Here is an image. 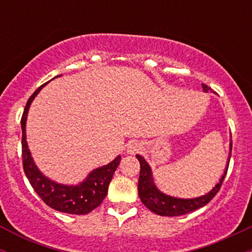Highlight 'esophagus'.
Listing matches in <instances>:
<instances>
[{"instance_id":"obj_1","label":"esophagus","mask_w":252,"mask_h":252,"mask_svg":"<svg viewBox=\"0 0 252 252\" xmlns=\"http://www.w3.org/2000/svg\"><path fill=\"white\" fill-rule=\"evenodd\" d=\"M140 149H141L140 143L131 142V143H129L128 148H126V153H128V154H135V153H138V150Z\"/></svg>"}]
</instances>
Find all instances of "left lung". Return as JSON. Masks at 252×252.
<instances>
[{"instance_id": "left-lung-1", "label": "left lung", "mask_w": 252, "mask_h": 252, "mask_svg": "<svg viewBox=\"0 0 252 252\" xmlns=\"http://www.w3.org/2000/svg\"><path fill=\"white\" fill-rule=\"evenodd\" d=\"M202 90L204 92H212L209 86L201 84ZM231 150H232V142L230 140V152H228L226 166H225L224 172L219 178V180L217 181L215 186L211 189L209 192L205 193L204 195L200 196H193V198H179V196L169 195L163 193L162 190H160L156 186L154 181V176H153V170L152 167L149 166L148 162L146 161V158L141 155H136L137 160L140 161L141 166V172H140V178H138V196H140L141 201L143 202V205L146 207L154 212L155 215L158 216H164V217H178V216H184L186 213L192 212L200 207L205 206L207 202H210L213 199V196L217 194L219 189H220L222 181H224L225 175L227 173L228 168V162H230L231 158Z\"/></svg>"}]
</instances>
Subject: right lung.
Returning <instances> with one entry per match:
<instances>
[{"label":"right lung","instance_id":"1","mask_svg":"<svg viewBox=\"0 0 252 252\" xmlns=\"http://www.w3.org/2000/svg\"><path fill=\"white\" fill-rule=\"evenodd\" d=\"M57 77H62V74ZM50 82L43 84L32 94L21 118L22 158H24L22 162H24L25 174L36 194L52 209L63 213H68V215H86L99 206L108 194L110 181H111L115 170L117 169L122 158L121 155H118L108 164L92 169L83 181L78 182L76 185L60 184L43 174L36 166L31 150L28 148L26 123H27L28 111H30L32 102L36 97V94L41 91L43 86L47 85Z\"/></svg>","mask_w":252,"mask_h":252}]
</instances>
